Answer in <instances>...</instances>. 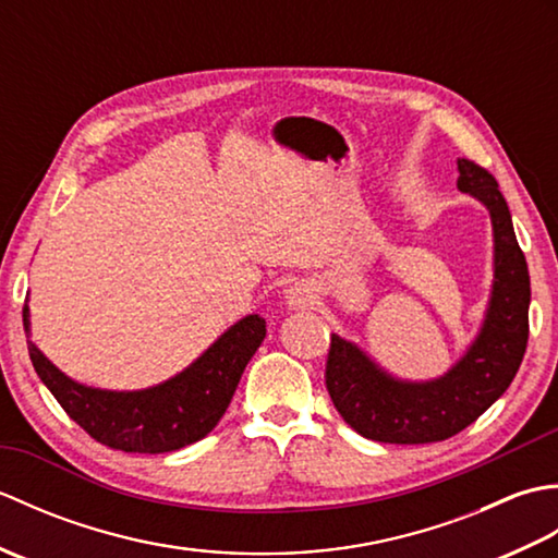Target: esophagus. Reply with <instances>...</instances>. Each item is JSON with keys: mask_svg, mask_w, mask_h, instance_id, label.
I'll use <instances>...</instances> for the list:
<instances>
[{"mask_svg": "<svg viewBox=\"0 0 558 558\" xmlns=\"http://www.w3.org/2000/svg\"><path fill=\"white\" fill-rule=\"evenodd\" d=\"M286 304L290 310H310V306L318 304V288L312 280L294 282V286L286 292Z\"/></svg>", "mask_w": 558, "mask_h": 558, "instance_id": "obj_1", "label": "esophagus"}]
</instances>
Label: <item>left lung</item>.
<instances>
[{
	"mask_svg": "<svg viewBox=\"0 0 558 558\" xmlns=\"http://www.w3.org/2000/svg\"><path fill=\"white\" fill-rule=\"evenodd\" d=\"M458 189L489 210L494 280L482 326L450 369L408 381L376 364L357 342L330 336L326 388L340 417L364 438L381 444H432L456 436L499 400L518 374L527 348L530 272L511 210L494 177L458 158Z\"/></svg>",
	"mask_w": 558,
	"mask_h": 558,
	"instance_id": "1",
	"label": "left lung"
}]
</instances>
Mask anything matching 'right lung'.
Masks as SVG:
<instances>
[{"instance_id": "right-lung-1", "label": "right lung", "mask_w": 558, "mask_h": 558, "mask_svg": "<svg viewBox=\"0 0 558 558\" xmlns=\"http://www.w3.org/2000/svg\"><path fill=\"white\" fill-rule=\"evenodd\" d=\"M31 362L59 405L96 441L124 453H170L198 441L228 410L236 384L266 338V318L248 314L168 381L138 390L78 384L31 340V310L23 306Z\"/></svg>"}]
</instances>
